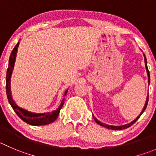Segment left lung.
<instances>
[{
  "instance_id": "obj_1",
  "label": "left lung",
  "mask_w": 156,
  "mask_h": 156,
  "mask_svg": "<svg viewBox=\"0 0 156 156\" xmlns=\"http://www.w3.org/2000/svg\"><path fill=\"white\" fill-rule=\"evenodd\" d=\"M144 56H145V55H144ZM145 68H146L147 74H148V85H149V83H150V75H149V71H148V67H147V60H146V58H145ZM148 96H147V99H146V101H145V106H144L143 110H142V112H141V114L139 115V116H138L137 119H135V120H134V121H132V122H130V123H129V124H126V125H125V126H109V125L103 124L102 122H99V121H98V119H96V118H94V115H93V118H94V121H95V122H97V123H98V125H100V126H104V127L108 128V129H112V130H122V129H127V128L130 127L131 126H132V125H133L134 123H135V122H136V121H137L138 119H139V117H140V116H141V115H142V113L144 112V111H145V108H146L147 105H148Z\"/></svg>"
}]
</instances>
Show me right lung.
<instances>
[{
    "label": "right lung",
    "mask_w": 156,
    "mask_h": 156,
    "mask_svg": "<svg viewBox=\"0 0 156 156\" xmlns=\"http://www.w3.org/2000/svg\"><path fill=\"white\" fill-rule=\"evenodd\" d=\"M18 45L19 42L16 44V46L14 48L12 51H11V56H10L9 58L8 68V70H7V75H6V93H7V97H8V101H9L10 105H11L12 108L14 109V111L15 112L16 114L18 115V117L22 119L24 122L27 123V124L31 125V126H44V125H48L49 123H51L58 118L59 112H60V110L62 109V106L64 105V99L62 100V104L60 105V106L55 111L51 112L43 113V114H35V113L30 112H27L24 110V109L18 107L14 103L12 98H11V86H10L11 83H10V81H11V73H12L13 68H14L16 54H17ZM66 93L67 91H65V94H66Z\"/></svg>",
    "instance_id": "1"
}]
</instances>
